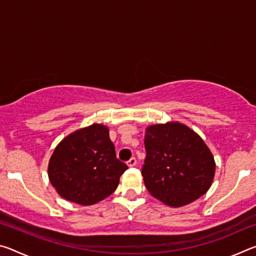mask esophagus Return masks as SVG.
Returning a JSON list of instances; mask_svg holds the SVG:
<instances>
[{
    "instance_id": "1",
    "label": "esophagus",
    "mask_w": 256,
    "mask_h": 256,
    "mask_svg": "<svg viewBox=\"0 0 256 256\" xmlns=\"http://www.w3.org/2000/svg\"><path fill=\"white\" fill-rule=\"evenodd\" d=\"M126 164H128V167H133V166H136V159L134 158V157H132L131 159L128 160V162Z\"/></svg>"
}]
</instances>
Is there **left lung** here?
I'll return each mask as SVG.
<instances>
[{"label": "left lung", "mask_w": 256, "mask_h": 256, "mask_svg": "<svg viewBox=\"0 0 256 256\" xmlns=\"http://www.w3.org/2000/svg\"><path fill=\"white\" fill-rule=\"evenodd\" d=\"M144 146L146 157L141 174L146 188L166 206H186L210 188L216 172L214 156L201 136L186 125H150Z\"/></svg>", "instance_id": "obj_1"}]
</instances>
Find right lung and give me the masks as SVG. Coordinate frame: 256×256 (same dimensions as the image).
Here are the masks:
<instances>
[{"label": "right lung", "instance_id": "obj_1", "mask_svg": "<svg viewBox=\"0 0 256 256\" xmlns=\"http://www.w3.org/2000/svg\"><path fill=\"white\" fill-rule=\"evenodd\" d=\"M126 170L116 158L108 128L92 124L60 142L50 159L48 177L63 198L92 206L115 192Z\"/></svg>", "mask_w": 256, "mask_h": 256}]
</instances>
